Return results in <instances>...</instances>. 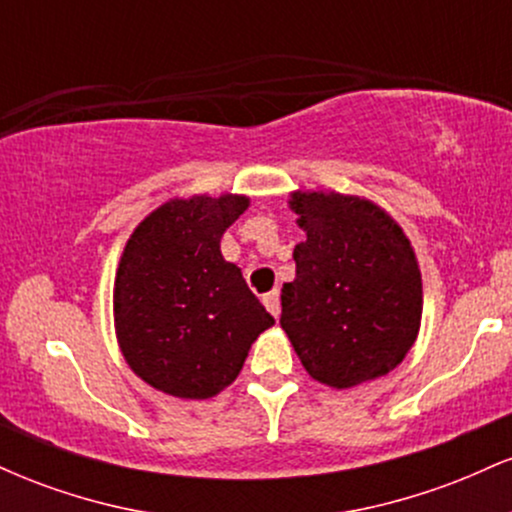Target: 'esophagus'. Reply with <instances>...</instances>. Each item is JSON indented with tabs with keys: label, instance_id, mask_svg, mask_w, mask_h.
<instances>
[{
	"label": "esophagus",
	"instance_id": "esophagus-1",
	"mask_svg": "<svg viewBox=\"0 0 512 512\" xmlns=\"http://www.w3.org/2000/svg\"><path fill=\"white\" fill-rule=\"evenodd\" d=\"M262 303H264V308L269 310V313H272L274 317H279L281 315V303H279V291H269L267 296L262 298Z\"/></svg>",
	"mask_w": 512,
	"mask_h": 512
}]
</instances>
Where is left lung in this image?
<instances>
[{
  "instance_id": "obj_1",
  "label": "left lung",
  "mask_w": 512,
  "mask_h": 512,
  "mask_svg": "<svg viewBox=\"0 0 512 512\" xmlns=\"http://www.w3.org/2000/svg\"><path fill=\"white\" fill-rule=\"evenodd\" d=\"M303 243L281 289V330L317 383L349 390L395 370L421 330L424 284L411 240L380 204L296 190Z\"/></svg>"
}]
</instances>
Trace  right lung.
<instances>
[{"instance_id": "obj_1", "label": "right lung", "mask_w": 512, "mask_h": 512, "mask_svg": "<svg viewBox=\"0 0 512 512\" xmlns=\"http://www.w3.org/2000/svg\"><path fill=\"white\" fill-rule=\"evenodd\" d=\"M248 195L173 197L127 238L113 286L115 337L127 366L158 392L209 399L238 378L252 342L274 325L238 264L226 228Z\"/></svg>"}]
</instances>
